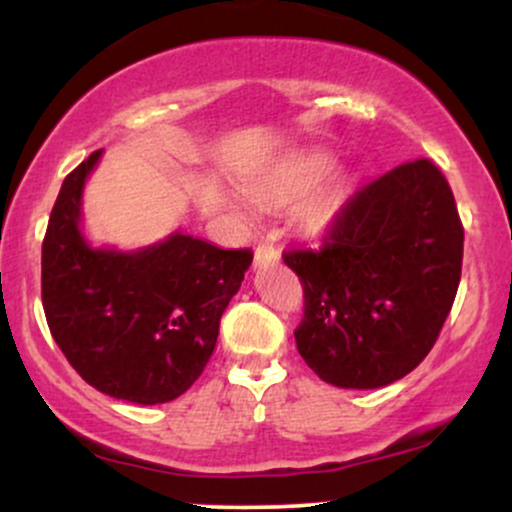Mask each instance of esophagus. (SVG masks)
Segmentation results:
<instances>
[{
    "label": "esophagus",
    "instance_id": "1",
    "mask_svg": "<svg viewBox=\"0 0 512 512\" xmlns=\"http://www.w3.org/2000/svg\"><path fill=\"white\" fill-rule=\"evenodd\" d=\"M279 262V250L274 248L272 243H260L255 250V267H262V264Z\"/></svg>",
    "mask_w": 512,
    "mask_h": 512
}]
</instances>
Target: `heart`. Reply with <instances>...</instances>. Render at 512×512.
Wrapping results in <instances>:
<instances>
[{"mask_svg":"<svg viewBox=\"0 0 512 512\" xmlns=\"http://www.w3.org/2000/svg\"><path fill=\"white\" fill-rule=\"evenodd\" d=\"M334 170V158L330 154H322V151H315V154L301 156L296 161H291L289 166H284L279 173L269 175L260 182L250 187V195L257 199V202L264 204H291L303 199L305 195L317 190L322 182L327 180ZM334 207L332 199L325 195H317L303 204L301 211H298V223L305 228V231H320L327 223L332 221Z\"/></svg>","mask_w":512,"mask_h":512,"instance_id":"1","label":"heart"}]
</instances>
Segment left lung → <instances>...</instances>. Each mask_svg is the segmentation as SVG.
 Instances as JSON below:
<instances>
[{"label":"left lung","instance_id":"8db88e82","mask_svg":"<svg viewBox=\"0 0 512 512\" xmlns=\"http://www.w3.org/2000/svg\"><path fill=\"white\" fill-rule=\"evenodd\" d=\"M455 197L428 158L368 182L320 248L286 250L303 286L296 346L325 383L373 390L411 373L436 344L462 274Z\"/></svg>","mask_w":512,"mask_h":512}]
</instances>
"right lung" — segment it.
<instances>
[{
  "label": "right lung",
  "mask_w": 512,
  "mask_h": 512,
  "mask_svg": "<svg viewBox=\"0 0 512 512\" xmlns=\"http://www.w3.org/2000/svg\"><path fill=\"white\" fill-rule=\"evenodd\" d=\"M98 158L93 151L64 178L52 207L40 260L45 317L88 385L134 404H163L202 375L252 252L185 233L137 252L93 250L79 221Z\"/></svg>",
  "instance_id": "add662e5"
}]
</instances>
